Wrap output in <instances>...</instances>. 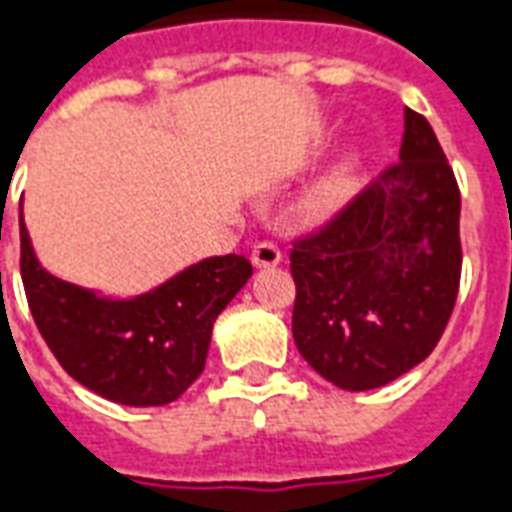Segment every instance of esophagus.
<instances>
[{
  "label": "esophagus",
  "mask_w": 512,
  "mask_h": 512,
  "mask_svg": "<svg viewBox=\"0 0 512 512\" xmlns=\"http://www.w3.org/2000/svg\"><path fill=\"white\" fill-rule=\"evenodd\" d=\"M279 260H282V249H279L274 241H260V244H255V249H252V263H255L257 268L277 266Z\"/></svg>",
  "instance_id": "34e87169"
}]
</instances>
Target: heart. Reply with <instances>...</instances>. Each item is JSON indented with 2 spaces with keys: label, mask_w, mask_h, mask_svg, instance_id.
<instances>
[{
  "label": "heart",
  "mask_w": 512,
  "mask_h": 512,
  "mask_svg": "<svg viewBox=\"0 0 512 512\" xmlns=\"http://www.w3.org/2000/svg\"><path fill=\"white\" fill-rule=\"evenodd\" d=\"M354 172L356 161L354 158H345L337 167L329 169L326 175H321V178L312 183L310 189L304 191V197H301V213L307 219H323V216L337 211L348 200L351 189H354Z\"/></svg>",
  "instance_id": "heart-1"
}]
</instances>
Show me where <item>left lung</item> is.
<instances>
[{
  "mask_svg": "<svg viewBox=\"0 0 512 512\" xmlns=\"http://www.w3.org/2000/svg\"><path fill=\"white\" fill-rule=\"evenodd\" d=\"M461 263L458 180L428 120L406 109L400 161L293 238L299 354L348 392L395 381L441 340Z\"/></svg>",
  "mask_w": 512,
  "mask_h": 512,
  "instance_id": "left-lung-1",
  "label": "left lung"
}]
</instances>
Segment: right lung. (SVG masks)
<instances>
[{
	"label": "right lung",
	"instance_id": "1",
	"mask_svg": "<svg viewBox=\"0 0 512 512\" xmlns=\"http://www.w3.org/2000/svg\"><path fill=\"white\" fill-rule=\"evenodd\" d=\"M249 277L244 255L208 257L139 299H98L40 268L21 219V279L38 332L68 376L123 406H167L200 378L213 323Z\"/></svg>",
	"mask_w": 512,
	"mask_h": 512
}]
</instances>
